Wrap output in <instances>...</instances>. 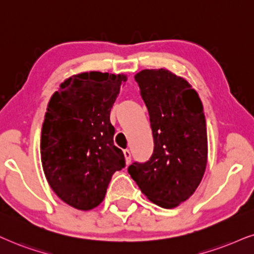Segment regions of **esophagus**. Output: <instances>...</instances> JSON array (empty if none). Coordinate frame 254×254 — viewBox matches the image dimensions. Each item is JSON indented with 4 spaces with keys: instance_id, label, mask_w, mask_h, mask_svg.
Instances as JSON below:
<instances>
[{
    "instance_id": "obj_1",
    "label": "esophagus",
    "mask_w": 254,
    "mask_h": 254,
    "mask_svg": "<svg viewBox=\"0 0 254 254\" xmlns=\"http://www.w3.org/2000/svg\"><path fill=\"white\" fill-rule=\"evenodd\" d=\"M124 155H125V160H126V164L129 165V164H130V160H132V159H130V152H129V149H125V151H124Z\"/></svg>"
}]
</instances>
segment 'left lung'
<instances>
[{
	"mask_svg": "<svg viewBox=\"0 0 254 254\" xmlns=\"http://www.w3.org/2000/svg\"><path fill=\"white\" fill-rule=\"evenodd\" d=\"M134 79L149 114L154 151L128 173L155 205L174 208L198 189L207 165L202 103L189 81L164 69H143Z\"/></svg>",
	"mask_w": 254,
	"mask_h": 254,
	"instance_id": "left-lung-1",
	"label": "left lung"
}]
</instances>
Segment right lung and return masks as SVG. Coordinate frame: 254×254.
Returning a JSON list of instances; mask_svg holds the SVG:
<instances>
[{
	"label": "right lung",
	"instance_id": "right-lung-1",
	"mask_svg": "<svg viewBox=\"0 0 254 254\" xmlns=\"http://www.w3.org/2000/svg\"><path fill=\"white\" fill-rule=\"evenodd\" d=\"M125 74L86 71L60 84L41 132V162L49 186L71 207L89 211L105 199L113 174L125 167L109 120Z\"/></svg>",
	"mask_w": 254,
	"mask_h": 254
}]
</instances>
